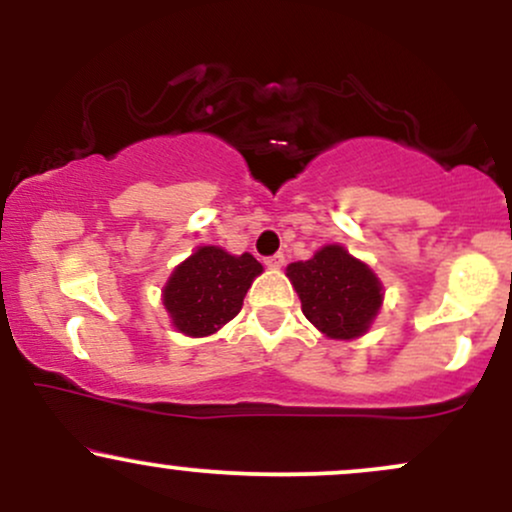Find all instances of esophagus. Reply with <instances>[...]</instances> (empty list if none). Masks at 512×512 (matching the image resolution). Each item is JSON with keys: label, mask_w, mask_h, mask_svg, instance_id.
Instances as JSON below:
<instances>
[{"label": "esophagus", "mask_w": 512, "mask_h": 512, "mask_svg": "<svg viewBox=\"0 0 512 512\" xmlns=\"http://www.w3.org/2000/svg\"><path fill=\"white\" fill-rule=\"evenodd\" d=\"M284 255H281V252H276V255H269V257H264V267H269V269H281L284 267Z\"/></svg>", "instance_id": "1"}]
</instances>
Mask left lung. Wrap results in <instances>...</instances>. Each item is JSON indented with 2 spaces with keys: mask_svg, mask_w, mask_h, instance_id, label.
<instances>
[{
  "mask_svg": "<svg viewBox=\"0 0 512 512\" xmlns=\"http://www.w3.org/2000/svg\"><path fill=\"white\" fill-rule=\"evenodd\" d=\"M286 276L301 298L303 315L330 339L366 334L383 305L378 276L342 245H325L310 260L289 264Z\"/></svg>",
  "mask_w": 512,
  "mask_h": 512,
  "instance_id": "1",
  "label": "left lung"
}]
</instances>
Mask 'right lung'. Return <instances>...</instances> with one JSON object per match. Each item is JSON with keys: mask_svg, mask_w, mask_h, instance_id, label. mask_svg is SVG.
<instances>
[{"mask_svg": "<svg viewBox=\"0 0 512 512\" xmlns=\"http://www.w3.org/2000/svg\"><path fill=\"white\" fill-rule=\"evenodd\" d=\"M257 274H262V264L250 252L231 255L216 245L197 248L163 286V305L175 330L187 337L219 332L240 313Z\"/></svg>", "mask_w": 512, "mask_h": 512, "instance_id": "add662e5", "label": "right lung"}]
</instances>
